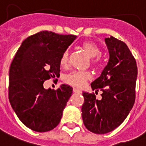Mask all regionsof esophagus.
<instances>
[{
    "label": "esophagus",
    "instance_id": "1",
    "mask_svg": "<svg viewBox=\"0 0 146 146\" xmlns=\"http://www.w3.org/2000/svg\"><path fill=\"white\" fill-rule=\"evenodd\" d=\"M73 92H75V93H82V91L81 90H80V89H76V88H73Z\"/></svg>",
    "mask_w": 146,
    "mask_h": 146
}]
</instances>
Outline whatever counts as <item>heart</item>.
I'll return each mask as SVG.
<instances>
[{
	"instance_id": "obj_1",
	"label": "heart",
	"mask_w": 146,
	"mask_h": 146,
	"mask_svg": "<svg viewBox=\"0 0 146 146\" xmlns=\"http://www.w3.org/2000/svg\"><path fill=\"white\" fill-rule=\"evenodd\" d=\"M82 48L88 54L92 57V63L95 66H99L101 64V58L98 56L100 52L99 48L96 43L92 42H85L82 44ZM69 52L66 50L63 53L60 64L61 66H66L68 64ZM91 78V74L88 71H73L66 76V82L69 84L76 87H82L84 86L87 80Z\"/></svg>"
}]
</instances>
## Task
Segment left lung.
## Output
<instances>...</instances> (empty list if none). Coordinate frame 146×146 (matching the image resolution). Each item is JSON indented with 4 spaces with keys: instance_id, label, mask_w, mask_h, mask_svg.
Returning <instances> with one entry per match:
<instances>
[{
    "instance_id": "1",
    "label": "left lung",
    "mask_w": 146,
    "mask_h": 146,
    "mask_svg": "<svg viewBox=\"0 0 146 146\" xmlns=\"http://www.w3.org/2000/svg\"><path fill=\"white\" fill-rule=\"evenodd\" d=\"M104 41L108 62L91 84L96 93L102 91V99H96L94 93L82 92V120L89 131L97 134L112 131L127 118L135 102L138 73L136 60L124 42L113 36Z\"/></svg>"
}]
</instances>
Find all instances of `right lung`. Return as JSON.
Segmentation results:
<instances>
[{"label": "right lung", "mask_w": 146, "mask_h": 146, "mask_svg": "<svg viewBox=\"0 0 146 146\" xmlns=\"http://www.w3.org/2000/svg\"><path fill=\"white\" fill-rule=\"evenodd\" d=\"M76 35L42 31L22 42L9 71V101L25 126L47 132L60 121L73 88L63 84L45 89V80L60 75V60Z\"/></svg>", "instance_id": "right-lung-1"}]
</instances>
